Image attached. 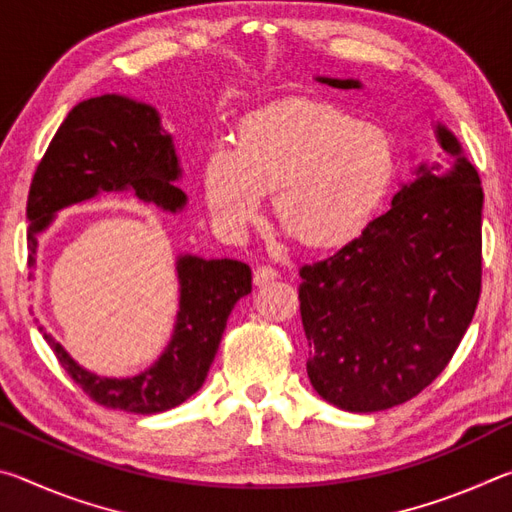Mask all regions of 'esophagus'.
I'll list each match as a JSON object with an SVG mask.
<instances>
[{
	"mask_svg": "<svg viewBox=\"0 0 512 512\" xmlns=\"http://www.w3.org/2000/svg\"><path fill=\"white\" fill-rule=\"evenodd\" d=\"M273 280H277V273L273 271L271 266H259V268H255V273H253L255 287H266V284H271Z\"/></svg>",
	"mask_w": 512,
	"mask_h": 512,
	"instance_id": "34e87169",
	"label": "esophagus"
}]
</instances>
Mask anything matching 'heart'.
<instances>
[{"mask_svg": "<svg viewBox=\"0 0 512 512\" xmlns=\"http://www.w3.org/2000/svg\"><path fill=\"white\" fill-rule=\"evenodd\" d=\"M395 151L379 126L311 103H280L246 121L241 142L216 140L205 158L214 228L239 241L268 198L291 235L339 246L361 235L391 187Z\"/></svg>", "mask_w": 512, "mask_h": 512, "instance_id": "b5f03b06", "label": "heart"}]
</instances>
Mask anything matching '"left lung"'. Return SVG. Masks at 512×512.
<instances>
[{"label":"left lung","mask_w":512,"mask_h":512,"mask_svg":"<svg viewBox=\"0 0 512 512\" xmlns=\"http://www.w3.org/2000/svg\"><path fill=\"white\" fill-rule=\"evenodd\" d=\"M339 90L359 79L314 76ZM393 205L325 262L300 268L307 375L325 402L375 413L424 391L461 343L481 291L483 189L445 124Z\"/></svg>","instance_id":"left-lung-1"}]
</instances>
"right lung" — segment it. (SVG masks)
<instances>
[{
  "label": "right lung",
  "instance_id": "add662e5",
  "mask_svg": "<svg viewBox=\"0 0 512 512\" xmlns=\"http://www.w3.org/2000/svg\"><path fill=\"white\" fill-rule=\"evenodd\" d=\"M180 180L183 167L173 135L164 131L151 103L124 94L81 101L60 124L33 176L27 201L29 266L36 268L40 237L65 207L101 194H131L178 214L187 207ZM176 277L178 311L171 339L149 368L131 377H103L83 368L36 318L60 366L94 402L151 415L183 404L203 386L230 311L253 291V273L237 259L180 253Z\"/></svg>",
  "mask_w": 512,
  "mask_h": 512
}]
</instances>
